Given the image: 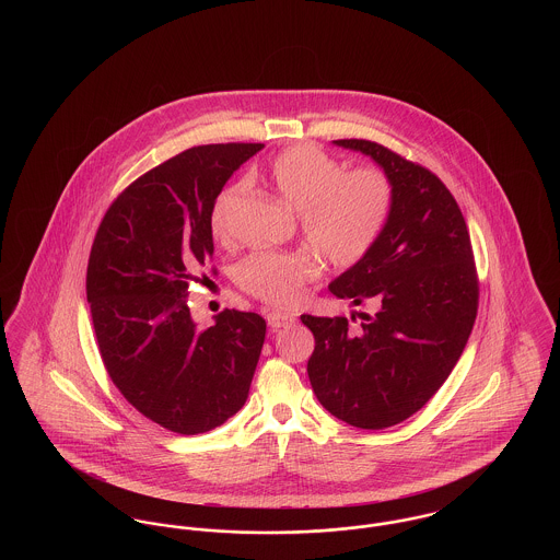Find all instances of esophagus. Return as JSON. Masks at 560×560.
<instances>
[{
    "mask_svg": "<svg viewBox=\"0 0 560 560\" xmlns=\"http://www.w3.org/2000/svg\"><path fill=\"white\" fill-rule=\"evenodd\" d=\"M268 325H270V329L272 331H277V329H281V327H288L290 323H293L292 315H288V313H277V311H272V313H268Z\"/></svg>",
    "mask_w": 560,
    "mask_h": 560,
    "instance_id": "obj_1",
    "label": "esophagus"
}]
</instances>
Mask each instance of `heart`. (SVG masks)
Returning a JSON list of instances; mask_svg holds the SVG:
<instances>
[{"mask_svg": "<svg viewBox=\"0 0 560 560\" xmlns=\"http://www.w3.org/2000/svg\"><path fill=\"white\" fill-rule=\"evenodd\" d=\"M277 192L302 212V233L320 256L338 268L359 265L382 237L395 203L393 183L380 167L347 172L342 161L313 144L285 149L268 167ZM247 192L237 180L213 199L210 226L213 237H231L233 215ZM245 292L275 306H292L304 288L319 277V262L300 252L256 249L235 270Z\"/></svg>", "mask_w": 560, "mask_h": 560, "instance_id": "b5f03b06", "label": "heart"}]
</instances>
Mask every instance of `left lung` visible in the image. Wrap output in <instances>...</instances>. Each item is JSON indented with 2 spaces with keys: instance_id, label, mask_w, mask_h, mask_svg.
I'll list each match as a JSON object with an SVG mask.
<instances>
[{
  "instance_id": "left-lung-1",
  "label": "left lung",
  "mask_w": 560,
  "mask_h": 560,
  "mask_svg": "<svg viewBox=\"0 0 560 560\" xmlns=\"http://www.w3.org/2000/svg\"><path fill=\"white\" fill-rule=\"evenodd\" d=\"M334 142L370 155L395 203L370 256L329 283L372 313H359L354 329L347 317H300L315 336L308 377L331 416L382 430L420 411L450 377L477 319L479 277L466 220L436 174L372 140Z\"/></svg>"
}]
</instances>
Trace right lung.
Wrapping results in <instances>:
<instances>
[{
	"label": "right lung",
	"instance_id": "add662e5",
	"mask_svg": "<svg viewBox=\"0 0 560 560\" xmlns=\"http://www.w3.org/2000/svg\"><path fill=\"white\" fill-rule=\"evenodd\" d=\"M262 147L203 144L163 161L110 203L92 243L85 293L108 377L144 418L178 434L235 416L262 352L260 315L224 308L197 329L187 306L213 254V199Z\"/></svg>",
	"mask_w": 560,
	"mask_h": 560
}]
</instances>
